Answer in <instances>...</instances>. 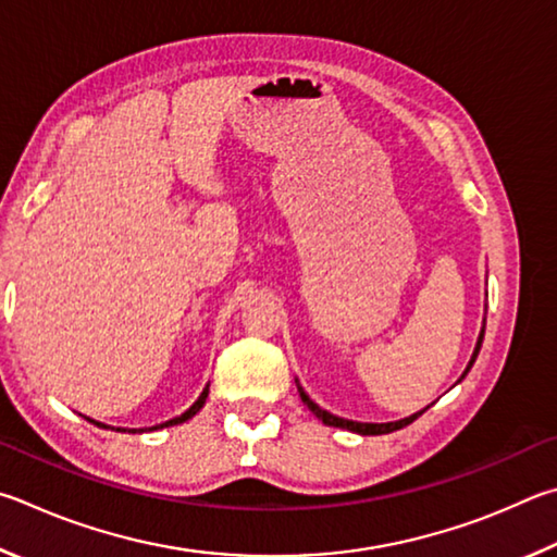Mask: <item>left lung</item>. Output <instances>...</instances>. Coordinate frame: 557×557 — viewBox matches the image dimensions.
I'll list each match as a JSON object with an SVG mask.
<instances>
[{
  "label": "left lung",
  "mask_w": 557,
  "mask_h": 557,
  "mask_svg": "<svg viewBox=\"0 0 557 557\" xmlns=\"http://www.w3.org/2000/svg\"><path fill=\"white\" fill-rule=\"evenodd\" d=\"M484 325H486V318H484V323H482V330H480V337H476V345H474V352H472V357H470V364H467V369L462 372V376L457 379V384L462 382V379L467 376V372H470L472 369V364H474V359H476V355H480V349H482V339H484ZM296 386H298V394H300V401H304L310 411H313L320 421H323L325 425H333V428H347V431H352V433H359V435H384V433H394V431H401V428H406L408 423H413L418 416H421L423 411H418V413H413V416H408V418H401V421H392V423H359V421H347V418H339V416H333L330 411H325V408H320L313 398H310L306 392H304V386L298 384V379H296Z\"/></svg>",
  "instance_id": "8db88e82"
}]
</instances>
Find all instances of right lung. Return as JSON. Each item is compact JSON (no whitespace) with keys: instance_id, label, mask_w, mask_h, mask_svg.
I'll return each mask as SVG.
<instances>
[{"instance_id":"add662e5","label":"right lung","mask_w":557,"mask_h":557,"mask_svg":"<svg viewBox=\"0 0 557 557\" xmlns=\"http://www.w3.org/2000/svg\"><path fill=\"white\" fill-rule=\"evenodd\" d=\"M208 394H210V384H205V388H202V394L198 396V401H195L188 411L185 413H181V416H175V418H171V421H165V423H159V425H151V428H114V425H104V423H97V421H92V418H87L85 416V421H90V423H95L97 428H112V431H116V433H146V431H159V428H169V425H178V423H185V421H190V418L200 411V408L205 406V398H208Z\"/></svg>"}]
</instances>
